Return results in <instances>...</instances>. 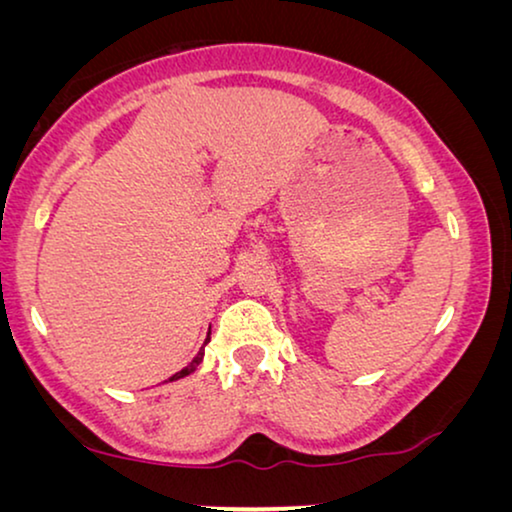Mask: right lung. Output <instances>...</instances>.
<instances>
[{
  "instance_id": "right-lung-1",
  "label": "right lung",
  "mask_w": 512,
  "mask_h": 512,
  "mask_svg": "<svg viewBox=\"0 0 512 512\" xmlns=\"http://www.w3.org/2000/svg\"><path fill=\"white\" fill-rule=\"evenodd\" d=\"M207 340H209V338H207ZM207 340H205V345H207ZM202 354H205V349H200V352H198V356H195V359H193L191 363H188V366H186L184 370H179V373H177V375H172V377H170V380H179V377H186V375H191V373H193V370L200 366V361H202Z\"/></svg>"
}]
</instances>
